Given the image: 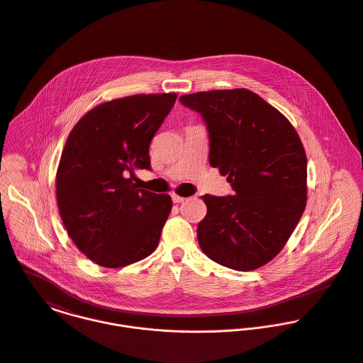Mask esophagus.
I'll list each match as a JSON object with an SVG mask.
<instances>
[{"instance_id": "esophagus-1", "label": "esophagus", "mask_w": 363, "mask_h": 363, "mask_svg": "<svg viewBox=\"0 0 363 363\" xmlns=\"http://www.w3.org/2000/svg\"><path fill=\"white\" fill-rule=\"evenodd\" d=\"M172 200H173V203L179 204V203H183L186 199L182 197V196H179V194H176V193H172Z\"/></svg>"}]
</instances>
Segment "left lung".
<instances>
[{
	"mask_svg": "<svg viewBox=\"0 0 363 363\" xmlns=\"http://www.w3.org/2000/svg\"><path fill=\"white\" fill-rule=\"evenodd\" d=\"M180 103L207 125L210 164L228 176L234 196H203L201 250L240 272L270 262L286 245L307 203V157L289 120L257 94L214 90Z\"/></svg>",
	"mask_w": 363,
	"mask_h": 363,
	"instance_id": "left-lung-1",
	"label": "left lung"
}]
</instances>
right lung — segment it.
Returning a JSON list of instances; mask_svg holds the SVG:
<instances>
[{
  "label": "right lung",
  "instance_id": "right-lung-1",
  "mask_svg": "<svg viewBox=\"0 0 363 363\" xmlns=\"http://www.w3.org/2000/svg\"><path fill=\"white\" fill-rule=\"evenodd\" d=\"M176 99L138 94L104 103L66 140L56 174L59 213L72 241L100 266L139 262L159 243L172 199L132 180L135 169L150 170V140Z\"/></svg>",
  "mask_w": 363,
  "mask_h": 363
}]
</instances>
